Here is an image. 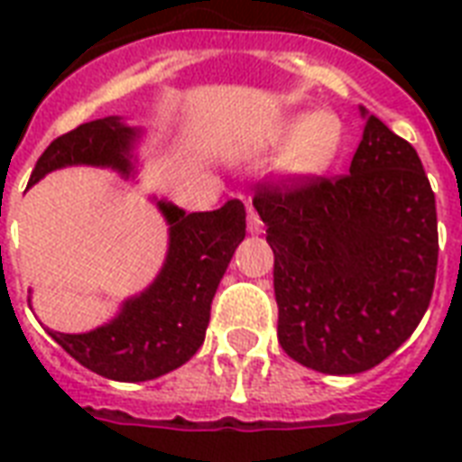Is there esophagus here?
<instances>
[{
    "label": "esophagus",
    "instance_id": "esophagus-1",
    "mask_svg": "<svg viewBox=\"0 0 462 462\" xmlns=\"http://www.w3.org/2000/svg\"><path fill=\"white\" fill-rule=\"evenodd\" d=\"M246 230L252 232V235H261L263 232V223H261V217L256 216V210L249 206V223H246Z\"/></svg>",
    "mask_w": 462,
    "mask_h": 462
}]
</instances>
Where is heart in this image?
<instances>
[{
    "mask_svg": "<svg viewBox=\"0 0 462 462\" xmlns=\"http://www.w3.org/2000/svg\"><path fill=\"white\" fill-rule=\"evenodd\" d=\"M271 151H285L281 174L290 181H309L336 165L345 148V125L336 112H300L275 126L268 136Z\"/></svg>",
    "mask_w": 462,
    "mask_h": 462,
    "instance_id": "obj_1",
    "label": "heart"
}]
</instances>
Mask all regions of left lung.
Returning a JSON list of instances; mask_svg holds the SVG:
<instances>
[{
	"mask_svg": "<svg viewBox=\"0 0 462 462\" xmlns=\"http://www.w3.org/2000/svg\"><path fill=\"white\" fill-rule=\"evenodd\" d=\"M350 174L261 184L254 208L273 249L278 340L321 374H359L422 321L439 259L437 201L408 141L359 107Z\"/></svg>",
	"mask_w": 462,
	"mask_h": 462,
	"instance_id": "obj_1",
	"label": "left lung"
}]
</instances>
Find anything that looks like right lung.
<instances>
[{
  "instance_id": "obj_1",
  "label": "right lung",
  "mask_w": 462,
  "mask_h": 462,
  "mask_svg": "<svg viewBox=\"0 0 462 462\" xmlns=\"http://www.w3.org/2000/svg\"><path fill=\"white\" fill-rule=\"evenodd\" d=\"M141 136L143 132L122 117L86 122L45 148L28 187L69 165L110 167L134 177V148ZM155 203L170 225L165 263L155 281L125 300L115 319L88 333L47 330L79 365L105 379L151 381L194 357L206 337L220 278L245 239L246 210L239 199L206 213H187L165 199Z\"/></svg>"
}]
</instances>
